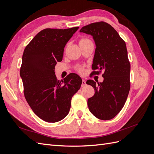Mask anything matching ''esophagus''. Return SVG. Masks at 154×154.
Here are the masks:
<instances>
[{
	"mask_svg": "<svg viewBox=\"0 0 154 154\" xmlns=\"http://www.w3.org/2000/svg\"><path fill=\"white\" fill-rule=\"evenodd\" d=\"M85 85H86V81L84 80V79H83L82 83V87H84Z\"/></svg>",
	"mask_w": 154,
	"mask_h": 154,
	"instance_id": "esophagus-1",
	"label": "esophagus"
}]
</instances>
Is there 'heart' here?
Instances as JSON below:
<instances>
[{
  "mask_svg": "<svg viewBox=\"0 0 154 154\" xmlns=\"http://www.w3.org/2000/svg\"><path fill=\"white\" fill-rule=\"evenodd\" d=\"M87 40H87V39H82V40H80V43H82V42H85V41H87ZM83 71H84V70H83V69H82V68H80V69H79V71L81 72H83Z\"/></svg>",
  "mask_w": 154,
  "mask_h": 154,
  "instance_id": "1",
  "label": "heart"
}]
</instances>
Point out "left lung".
Masks as SVG:
<instances>
[{"label": "left lung", "mask_w": 154, "mask_h": 154, "mask_svg": "<svg viewBox=\"0 0 154 154\" xmlns=\"http://www.w3.org/2000/svg\"><path fill=\"white\" fill-rule=\"evenodd\" d=\"M80 32L91 35L96 44L92 69L103 71V82L88 80L94 95L88 99L91 112L102 120L114 118L123 109L130 88V63L127 46L113 27L104 22L83 27ZM94 71L92 74H98Z\"/></svg>", "instance_id": "left-lung-1"}]
</instances>
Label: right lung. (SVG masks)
Masks as SVG:
<instances>
[{
    "mask_svg": "<svg viewBox=\"0 0 154 154\" xmlns=\"http://www.w3.org/2000/svg\"><path fill=\"white\" fill-rule=\"evenodd\" d=\"M78 28L45 29L24 51L20 75L26 100L34 113L46 122H58L66 117L72 97L81 87L78 74L71 73L59 81L54 72L57 63L62 60L65 46Z\"/></svg>",
    "mask_w": 154,
    "mask_h": 154,
    "instance_id": "1",
    "label": "right lung"
}]
</instances>
